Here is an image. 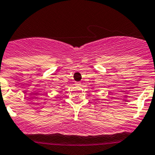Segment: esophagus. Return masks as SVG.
I'll list each match as a JSON object with an SVG mask.
<instances>
[{
  "label": "esophagus",
  "mask_w": 155,
  "mask_h": 155,
  "mask_svg": "<svg viewBox=\"0 0 155 155\" xmlns=\"http://www.w3.org/2000/svg\"><path fill=\"white\" fill-rule=\"evenodd\" d=\"M75 85H76V86H81V83H80V82H75Z\"/></svg>",
  "instance_id": "1"
}]
</instances>
